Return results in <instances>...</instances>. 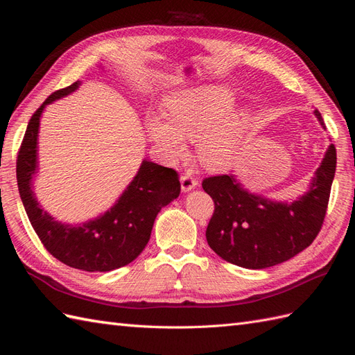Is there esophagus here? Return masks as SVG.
<instances>
[{
  "mask_svg": "<svg viewBox=\"0 0 355 355\" xmlns=\"http://www.w3.org/2000/svg\"><path fill=\"white\" fill-rule=\"evenodd\" d=\"M197 185H198V180L189 173H187V175L180 178V188L184 192H189L191 189H194Z\"/></svg>",
  "mask_w": 355,
  "mask_h": 355,
  "instance_id": "34e87169",
  "label": "esophagus"
}]
</instances>
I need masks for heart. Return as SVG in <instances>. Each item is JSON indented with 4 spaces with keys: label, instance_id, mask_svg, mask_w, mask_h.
<instances>
[{
    "label": "heart",
    "instance_id": "heart-1",
    "mask_svg": "<svg viewBox=\"0 0 355 355\" xmlns=\"http://www.w3.org/2000/svg\"><path fill=\"white\" fill-rule=\"evenodd\" d=\"M235 93L225 85H202L170 96L167 115L149 114L146 133L170 161L187 155V141L198 142V158L209 170L228 168L237 153L243 128L252 120V111H231Z\"/></svg>",
    "mask_w": 355,
    "mask_h": 355
}]
</instances>
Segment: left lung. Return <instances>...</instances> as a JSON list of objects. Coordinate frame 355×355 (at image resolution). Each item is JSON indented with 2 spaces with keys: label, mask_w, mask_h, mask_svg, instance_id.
Wrapping results in <instances>:
<instances>
[{
  "label": "left lung",
  "mask_w": 355,
  "mask_h": 355,
  "mask_svg": "<svg viewBox=\"0 0 355 355\" xmlns=\"http://www.w3.org/2000/svg\"><path fill=\"white\" fill-rule=\"evenodd\" d=\"M314 114L326 128L321 114ZM335 170L336 148L331 144L309 189L295 201L253 194L234 175L206 178L202 189L214 201L206 231L211 250L223 261L249 270H263L292 259L321 230Z\"/></svg>",
  "instance_id": "left-lung-1"
}]
</instances>
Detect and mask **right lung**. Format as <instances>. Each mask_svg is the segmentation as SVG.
<instances>
[{
	"label": "right lung",
	"instance_id": "obj_1",
	"mask_svg": "<svg viewBox=\"0 0 355 355\" xmlns=\"http://www.w3.org/2000/svg\"><path fill=\"white\" fill-rule=\"evenodd\" d=\"M80 81L51 93L31 116L17 155V187L32 228L46 249L71 268L106 272L133 262L151 237L157 214L180 194L179 176L144 159L136 176L101 216L78 225L62 223L42 210L32 179L38 171V130L46 106L80 87Z\"/></svg>",
	"mask_w": 355,
	"mask_h": 355
}]
</instances>
